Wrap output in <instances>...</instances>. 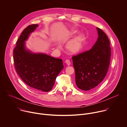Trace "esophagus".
I'll return each mask as SVG.
<instances>
[{
    "instance_id": "obj_1",
    "label": "esophagus",
    "mask_w": 127,
    "mask_h": 127,
    "mask_svg": "<svg viewBox=\"0 0 127 127\" xmlns=\"http://www.w3.org/2000/svg\"><path fill=\"white\" fill-rule=\"evenodd\" d=\"M65 63L67 64V65L68 66H69V65H70V64H71L70 61L69 60H68V59H67V60L65 61Z\"/></svg>"
}]
</instances>
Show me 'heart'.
<instances>
[{
	"label": "heart",
	"instance_id": "heart-1",
	"mask_svg": "<svg viewBox=\"0 0 127 127\" xmlns=\"http://www.w3.org/2000/svg\"><path fill=\"white\" fill-rule=\"evenodd\" d=\"M85 37L83 34L78 35L69 41L67 44V49L72 53H76L79 52L82 48L83 43L84 41Z\"/></svg>",
	"mask_w": 127,
	"mask_h": 127
}]
</instances>
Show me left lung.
<instances>
[{
	"instance_id": "obj_1",
	"label": "left lung",
	"mask_w": 127,
	"mask_h": 127,
	"mask_svg": "<svg viewBox=\"0 0 127 127\" xmlns=\"http://www.w3.org/2000/svg\"><path fill=\"white\" fill-rule=\"evenodd\" d=\"M98 39L92 48L72 57L77 87L88 91L103 80L110 66L111 48L106 34L96 28Z\"/></svg>"
}]
</instances>
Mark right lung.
<instances>
[{
  "label": "right lung",
  "instance_id": "right-lung-1",
  "mask_svg": "<svg viewBox=\"0 0 127 127\" xmlns=\"http://www.w3.org/2000/svg\"><path fill=\"white\" fill-rule=\"evenodd\" d=\"M38 27L31 25L24 30L13 50V62L16 72L25 83L37 91L48 92L64 66L61 59L32 53L26 49L25 41Z\"/></svg>",
  "mask_w": 127,
  "mask_h": 127
}]
</instances>
